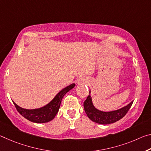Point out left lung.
<instances>
[{"label": "left lung", "instance_id": "1", "mask_svg": "<svg viewBox=\"0 0 151 151\" xmlns=\"http://www.w3.org/2000/svg\"><path fill=\"white\" fill-rule=\"evenodd\" d=\"M132 103L131 102L128 106L116 111L104 112L99 111L93 106L91 97L88 95L83 103V106L85 113L91 120L100 124H109L116 122L125 116L128 110L130 109Z\"/></svg>", "mask_w": 151, "mask_h": 151}]
</instances>
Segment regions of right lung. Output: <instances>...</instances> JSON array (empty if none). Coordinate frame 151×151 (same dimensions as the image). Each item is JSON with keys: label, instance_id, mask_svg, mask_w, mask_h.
I'll list each match as a JSON object with an SVG mask.
<instances>
[{"label": "right lung", "instance_id": "1", "mask_svg": "<svg viewBox=\"0 0 151 151\" xmlns=\"http://www.w3.org/2000/svg\"><path fill=\"white\" fill-rule=\"evenodd\" d=\"M75 85L71 84L66 88H64L61 91H60L56 96L54 98L52 101L43 107L39 109H26L21 108L18 106L15 102L13 104L15 105L17 110L21 116L29 120L32 122L35 123H45L52 120L58 113L60 104L63 99V97L66 93L69 91L72 88H74Z\"/></svg>", "mask_w": 151, "mask_h": 151}]
</instances>
